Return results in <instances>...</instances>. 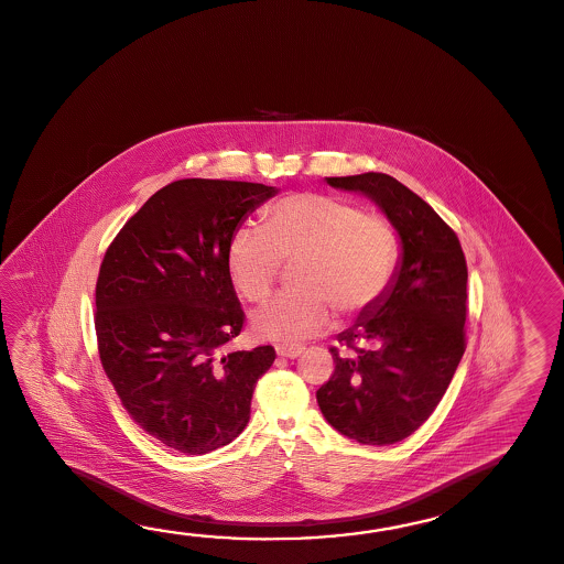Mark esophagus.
<instances>
[{
	"instance_id": "obj_1",
	"label": "esophagus",
	"mask_w": 564,
	"mask_h": 564,
	"mask_svg": "<svg viewBox=\"0 0 564 564\" xmlns=\"http://www.w3.org/2000/svg\"><path fill=\"white\" fill-rule=\"evenodd\" d=\"M301 351H303V346H300V344H279L276 346V354L281 358H297Z\"/></svg>"
}]
</instances>
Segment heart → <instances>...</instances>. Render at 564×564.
I'll list each match as a JSON object with an SVG mask.
<instances>
[{"label":"heart","instance_id":"1","mask_svg":"<svg viewBox=\"0 0 564 564\" xmlns=\"http://www.w3.org/2000/svg\"><path fill=\"white\" fill-rule=\"evenodd\" d=\"M401 237L389 216L364 213L356 202L295 192L267 208L263 226H240L226 247V271L249 303H263L283 263L293 285L254 315L259 338H310L324 332L334 310L344 317L370 312L389 291Z\"/></svg>","mask_w":564,"mask_h":564}]
</instances>
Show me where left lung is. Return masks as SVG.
I'll use <instances>...</instances> for the list:
<instances>
[{
  "instance_id": "1",
  "label": "left lung",
  "mask_w": 564,
  "mask_h": 564,
  "mask_svg": "<svg viewBox=\"0 0 564 564\" xmlns=\"http://www.w3.org/2000/svg\"><path fill=\"white\" fill-rule=\"evenodd\" d=\"M362 192L397 226L401 269L358 324L332 348L334 375L317 390L327 423L364 445L413 435L437 409L465 351L467 263L457 235L421 196L392 175L327 177Z\"/></svg>"
}]
</instances>
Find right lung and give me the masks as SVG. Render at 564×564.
Returning <instances> with one entry per match:
<instances>
[{
	"instance_id": "1",
	"label": "right lung",
	"mask_w": 564,
	"mask_h": 564,
	"mask_svg": "<svg viewBox=\"0 0 564 564\" xmlns=\"http://www.w3.org/2000/svg\"><path fill=\"white\" fill-rule=\"evenodd\" d=\"M276 189L186 177L158 189L100 263L95 329L102 370L129 416L170 449L225 447L251 419L273 346L230 351L245 324L226 271L232 232Z\"/></svg>"
}]
</instances>
